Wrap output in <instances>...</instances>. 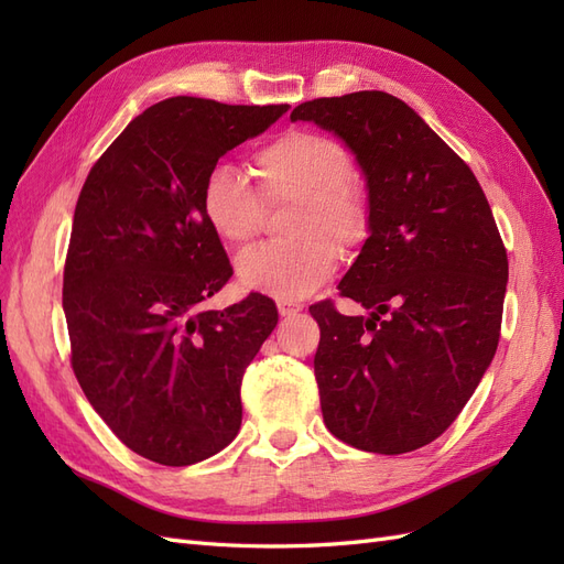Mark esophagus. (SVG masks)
Segmentation results:
<instances>
[{
  "label": "esophagus",
  "instance_id": "1",
  "mask_svg": "<svg viewBox=\"0 0 564 564\" xmlns=\"http://www.w3.org/2000/svg\"><path fill=\"white\" fill-rule=\"evenodd\" d=\"M301 311H303V305H301V303L278 301V313H280L282 317H292V315H296V313H301Z\"/></svg>",
  "mask_w": 564,
  "mask_h": 564
}]
</instances>
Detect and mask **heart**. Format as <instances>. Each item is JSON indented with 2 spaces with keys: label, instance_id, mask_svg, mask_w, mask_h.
<instances>
[{
  "label": "heart",
  "instance_id": "heart-1",
  "mask_svg": "<svg viewBox=\"0 0 564 564\" xmlns=\"http://www.w3.org/2000/svg\"><path fill=\"white\" fill-rule=\"evenodd\" d=\"M259 193L230 164H216L202 183L199 207L230 247H245L263 226L265 207L294 202L286 218L292 242L256 247L237 259V282L282 301L311 296L332 278L336 249L369 235V207L350 185L355 164L344 145L313 131H289L253 158Z\"/></svg>",
  "mask_w": 564,
  "mask_h": 564
}]
</instances>
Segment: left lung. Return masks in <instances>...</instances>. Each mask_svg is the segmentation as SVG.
<instances>
[{"instance_id":"obj_1","label":"left lung","mask_w":564,"mask_h":564,"mask_svg":"<svg viewBox=\"0 0 564 564\" xmlns=\"http://www.w3.org/2000/svg\"><path fill=\"white\" fill-rule=\"evenodd\" d=\"M346 143L365 176L369 237L338 282L369 315L311 305L332 435L404 454L445 433L499 346L508 259L480 183L404 100L315 98L292 112Z\"/></svg>"}]
</instances>
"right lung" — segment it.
Masks as SVG:
<instances>
[{
    "label": "right lung",
    "mask_w": 564,
    "mask_h": 564,
    "mask_svg": "<svg viewBox=\"0 0 564 564\" xmlns=\"http://www.w3.org/2000/svg\"><path fill=\"white\" fill-rule=\"evenodd\" d=\"M286 110L160 100L84 181L63 275L73 369L110 431L155 464L193 466L240 433L245 369L278 308L261 294L202 308L232 268L199 193L228 150Z\"/></svg>",
    "instance_id": "add662e5"
}]
</instances>
